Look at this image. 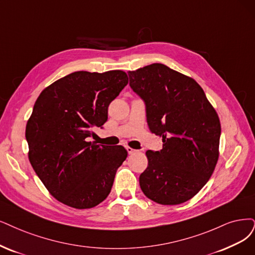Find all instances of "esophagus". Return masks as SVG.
<instances>
[{
	"label": "esophagus",
	"instance_id": "esophagus-1",
	"mask_svg": "<svg viewBox=\"0 0 255 255\" xmlns=\"http://www.w3.org/2000/svg\"><path fill=\"white\" fill-rule=\"evenodd\" d=\"M126 149H127V152H128L129 154H132V153H134V152L136 151V150L132 149V148H131V147H127Z\"/></svg>",
	"mask_w": 255,
	"mask_h": 255
}]
</instances>
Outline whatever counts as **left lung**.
I'll use <instances>...</instances> for the list:
<instances>
[{
	"label": "left lung",
	"instance_id": "left-lung-1",
	"mask_svg": "<svg viewBox=\"0 0 255 255\" xmlns=\"http://www.w3.org/2000/svg\"><path fill=\"white\" fill-rule=\"evenodd\" d=\"M130 87L145 102L150 131L163 137L161 151L148 150L140 189L162 205H178L209 181L219 159L221 123L192 78L154 63L129 71Z\"/></svg>",
	"mask_w": 255,
	"mask_h": 255
}]
</instances>
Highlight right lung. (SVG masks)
Here are the masks:
<instances>
[{
	"label": "right lung",
	"mask_w": 255,
	"mask_h": 255,
	"mask_svg": "<svg viewBox=\"0 0 255 255\" xmlns=\"http://www.w3.org/2000/svg\"><path fill=\"white\" fill-rule=\"evenodd\" d=\"M128 84L126 72L75 71L46 87L26 125L28 157L59 202L75 209L96 207L111 191L127 157L123 146L89 142L108 119V106Z\"/></svg>",
	"instance_id": "obj_1"
}]
</instances>
